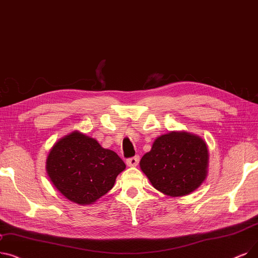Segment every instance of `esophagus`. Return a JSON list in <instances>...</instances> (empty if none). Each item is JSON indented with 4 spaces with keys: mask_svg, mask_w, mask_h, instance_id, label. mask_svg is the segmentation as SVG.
Listing matches in <instances>:
<instances>
[{
    "mask_svg": "<svg viewBox=\"0 0 258 258\" xmlns=\"http://www.w3.org/2000/svg\"><path fill=\"white\" fill-rule=\"evenodd\" d=\"M139 162V156H134V157H131V158L126 159V164L128 166H136Z\"/></svg>",
    "mask_w": 258,
    "mask_h": 258,
    "instance_id": "obj_1",
    "label": "esophagus"
}]
</instances>
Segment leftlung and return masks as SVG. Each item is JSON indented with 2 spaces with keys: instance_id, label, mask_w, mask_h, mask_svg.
<instances>
[{
  "instance_id": "8db88e82",
  "label": "left lung",
  "mask_w": 258,
  "mask_h": 258,
  "mask_svg": "<svg viewBox=\"0 0 258 258\" xmlns=\"http://www.w3.org/2000/svg\"><path fill=\"white\" fill-rule=\"evenodd\" d=\"M208 148L200 137L185 132H171L157 138L152 150L140 160L142 172L158 191L184 196L207 177Z\"/></svg>"
}]
</instances>
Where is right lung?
I'll use <instances>...</instances> for the list:
<instances>
[{
	"label": "right lung",
	"mask_w": 258,
	"mask_h": 258,
	"mask_svg": "<svg viewBox=\"0 0 258 258\" xmlns=\"http://www.w3.org/2000/svg\"><path fill=\"white\" fill-rule=\"evenodd\" d=\"M125 163L97 140L74 132L53 145L46 161L52 184L67 199L91 205L114 186Z\"/></svg>",
	"instance_id": "1"
}]
</instances>
